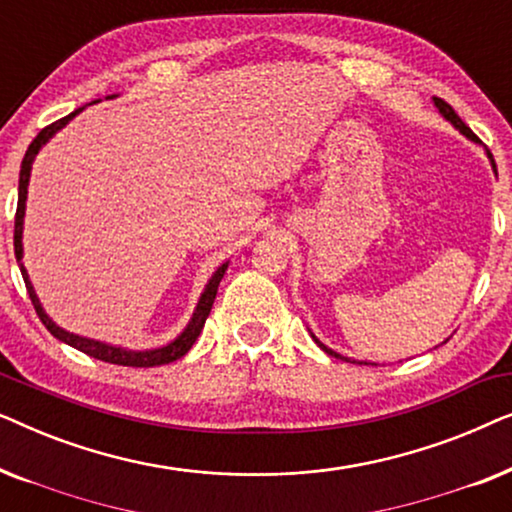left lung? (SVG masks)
Here are the masks:
<instances>
[{"mask_svg": "<svg viewBox=\"0 0 512 512\" xmlns=\"http://www.w3.org/2000/svg\"><path fill=\"white\" fill-rule=\"evenodd\" d=\"M433 104H436V107L440 109V114H443V116L447 118V121H450V123L454 125V128H457V130L461 132V135H466L468 139H473V142H480V139L473 135V130H471V128H468V125H466L464 121H461V118H459L457 114H454V109L450 107V104H447L445 100H440V97H433ZM487 156H489V158H492V153H489V151H487ZM492 165H494V158H492ZM312 338H314V335H312ZM314 342H317V345H319L321 349H324V352H326L328 356H335V359L349 361V359H345V356H340L338 352H333V349H328V347L324 345V342H319L317 338H314ZM359 366H368V363H366V361H361V363H359Z\"/></svg>", "mask_w": 512, "mask_h": 512, "instance_id": "obj_1", "label": "left lung"}]
</instances>
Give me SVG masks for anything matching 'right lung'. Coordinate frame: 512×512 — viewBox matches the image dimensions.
<instances>
[{
  "label": "right lung",
  "instance_id": "obj_1",
  "mask_svg": "<svg viewBox=\"0 0 512 512\" xmlns=\"http://www.w3.org/2000/svg\"><path fill=\"white\" fill-rule=\"evenodd\" d=\"M81 109L72 111V114L60 118V121H55L51 125H46L44 130L39 132L37 137L32 139V144L27 146L25 151V158H23V165H20V181H18V209H16V228H13V249H16V258L20 261L23 258V219H25V200H27V184H30V172H32V163H34V156H37L41 146H44L48 139H51L55 132L65 128V125L72 121V118L79 114ZM228 263H223L219 270L214 272L212 279H209V284L205 286V293H202L200 300H198V307H195L193 312V319L188 321V326L184 328V333L179 335L177 340H172L170 345L160 347V349H149V352H130V349H121V347H114V345H104V342H97V340H88V338H81V335H74V333H67L62 331L60 326H55L51 319H48V314L44 312V307H41L37 293L32 289V282L30 277H27V270L23 268V263H20V272H23V279H25V286H27V293H30L32 298V305L34 310H37L41 324H44L51 335L55 338L67 342V345H72L74 349H79V352L93 356V359H100V361H107V363H116V366H132V368H153V366H163V363H170V361H177L184 356L188 349L193 347V342L198 340V335L202 331V326H205V321L209 317V312H212V305H214V298H216V291H219V282L223 279V272H226Z\"/></svg>",
  "mask_w": 512,
  "mask_h": 512
}]
</instances>
